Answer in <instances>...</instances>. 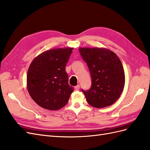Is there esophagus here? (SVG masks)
<instances>
[{
    "label": "esophagus",
    "mask_w": 150,
    "mask_h": 150,
    "mask_svg": "<svg viewBox=\"0 0 150 150\" xmlns=\"http://www.w3.org/2000/svg\"><path fill=\"white\" fill-rule=\"evenodd\" d=\"M75 89L76 91H78V90H79V89H80V85L76 86L75 87Z\"/></svg>",
    "instance_id": "34e87169"
}]
</instances>
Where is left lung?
I'll use <instances>...</instances> for the list:
<instances>
[{
  "label": "left lung",
  "instance_id": "obj_1",
  "mask_svg": "<svg viewBox=\"0 0 150 150\" xmlns=\"http://www.w3.org/2000/svg\"><path fill=\"white\" fill-rule=\"evenodd\" d=\"M83 59L89 68L92 85L82 90L89 104L97 108L113 105L122 94L125 86V73L116 54L106 48L80 47Z\"/></svg>",
  "mask_w": 150,
  "mask_h": 150
}]
</instances>
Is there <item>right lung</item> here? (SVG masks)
<instances>
[{"mask_svg": "<svg viewBox=\"0 0 150 150\" xmlns=\"http://www.w3.org/2000/svg\"><path fill=\"white\" fill-rule=\"evenodd\" d=\"M73 47L47 50L30 64L26 86L33 100L42 108L57 110L67 104L74 87L68 84L65 67Z\"/></svg>", "mask_w": 150, "mask_h": 150, "instance_id": "add662e5", "label": "right lung"}]
</instances>
